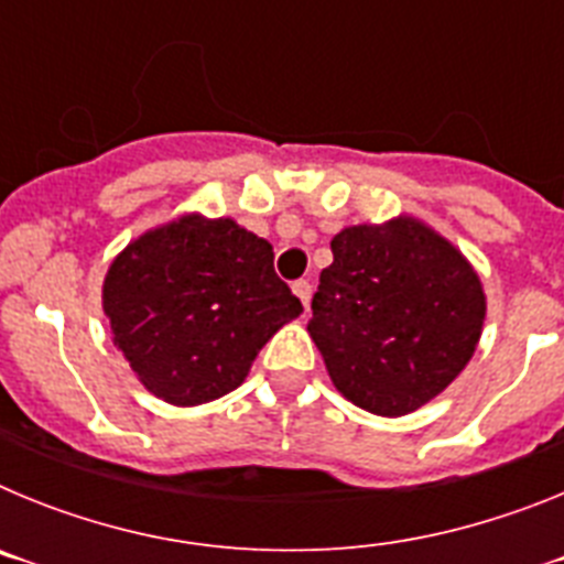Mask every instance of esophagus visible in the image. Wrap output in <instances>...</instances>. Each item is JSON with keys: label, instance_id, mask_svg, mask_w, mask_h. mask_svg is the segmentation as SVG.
<instances>
[{"label": "esophagus", "instance_id": "esophagus-1", "mask_svg": "<svg viewBox=\"0 0 564 564\" xmlns=\"http://www.w3.org/2000/svg\"><path fill=\"white\" fill-rule=\"evenodd\" d=\"M291 288H293V293H296L299 302H302V305L307 307V302H311V293H313L311 282H307V279H296V282H293Z\"/></svg>", "mask_w": 564, "mask_h": 564}]
</instances>
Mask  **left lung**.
I'll return each instance as SVG.
<instances>
[{"label":"left lung","instance_id":"1","mask_svg":"<svg viewBox=\"0 0 564 564\" xmlns=\"http://www.w3.org/2000/svg\"><path fill=\"white\" fill-rule=\"evenodd\" d=\"M307 333L336 390L383 417L441 395L477 347L486 296L452 242L412 217L330 242Z\"/></svg>","mask_w":564,"mask_h":564}]
</instances>
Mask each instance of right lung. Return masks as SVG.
I'll use <instances>...</instances> for the list:
<instances>
[{
	"instance_id": "add662e5",
	"label": "right lung",
	"mask_w": 564,
	"mask_h": 564,
	"mask_svg": "<svg viewBox=\"0 0 564 564\" xmlns=\"http://www.w3.org/2000/svg\"><path fill=\"white\" fill-rule=\"evenodd\" d=\"M115 344L143 387L174 406L223 398L302 302L273 248L234 220L197 214L129 242L104 279Z\"/></svg>"
}]
</instances>
